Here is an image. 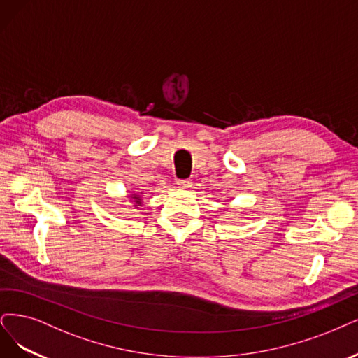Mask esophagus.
Instances as JSON below:
<instances>
[{
    "label": "esophagus",
    "instance_id": "34e87169",
    "mask_svg": "<svg viewBox=\"0 0 358 358\" xmlns=\"http://www.w3.org/2000/svg\"><path fill=\"white\" fill-rule=\"evenodd\" d=\"M177 186L180 189H189L192 186V181L190 180H178L177 181Z\"/></svg>",
    "mask_w": 358,
    "mask_h": 358
}]
</instances>
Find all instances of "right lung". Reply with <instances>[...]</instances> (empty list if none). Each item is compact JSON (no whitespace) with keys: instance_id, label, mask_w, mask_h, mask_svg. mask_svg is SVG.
Wrapping results in <instances>:
<instances>
[{"instance_id":"1","label":"right lung","mask_w":358,"mask_h":358,"mask_svg":"<svg viewBox=\"0 0 358 358\" xmlns=\"http://www.w3.org/2000/svg\"><path fill=\"white\" fill-rule=\"evenodd\" d=\"M134 199H136V201H134V202H136V203H137V205H136V206H138V205H140V201H141V199H140V196H137V194H134Z\"/></svg>"}]
</instances>
